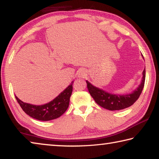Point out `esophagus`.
Returning a JSON list of instances; mask_svg holds the SVG:
<instances>
[{
  "mask_svg": "<svg viewBox=\"0 0 159 159\" xmlns=\"http://www.w3.org/2000/svg\"><path fill=\"white\" fill-rule=\"evenodd\" d=\"M84 76H85V72L83 71H80L79 73V77L83 78V77H84Z\"/></svg>",
  "mask_w": 159,
  "mask_h": 159,
  "instance_id": "esophagus-1",
  "label": "esophagus"
}]
</instances>
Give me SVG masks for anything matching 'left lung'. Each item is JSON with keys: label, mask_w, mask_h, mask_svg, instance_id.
Here are the masks:
<instances>
[{"label": "left lung", "mask_w": 159, "mask_h": 159, "mask_svg": "<svg viewBox=\"0 0 159 159\" xmlns=\"http://www.w3.org/2000/svg\"><path fill=\"white\" fill-rule=\"evenodd\" d=\"M142 58L144 59L143 55H142ZM145 75L146 71L145 68L142 72V78L140 84L136 88L133 92L129 94H113L107 92L102 88L93 85L88 80H86L87 83L88 89L90 95L95 99V102L99 106L103 108L110 110V111H116V110H121L130 107L137 101L139 95L143 90Z\"/></svg>", "instance_id": "8db88e82"}]
</instances>
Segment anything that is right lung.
Returning a JSON list of instances; mask_svg holds the SVG:
<instances>
[{"label":"right lung","mask_w":159,"mask_h":159,"mask_svg":"<svg viewBox=\"0 0 159 159\" xmlns=\"http://www.w3.org/2000/svg\"><path fill=\"white\" fill-rule=\"evenodd\" d=\"M73 83L74 81H72L68 87L52 101L41 105L26 103L20 100L16 95L15 98L23 111L29 116L43 121L56 119L60 117L68 109L70 97L73 90Z\"/></svg>","instance_id":"add662e5"}]
</instances>
